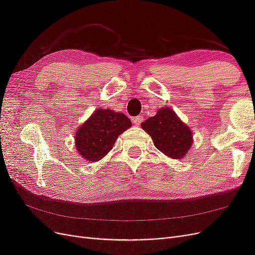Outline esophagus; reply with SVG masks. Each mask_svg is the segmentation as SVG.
Returning <instances> with one entry per match:
<instances>
[{
  "label": "esophagus",
  "mask_w": 255,
  "mask_h": 255,
  "mask_svg": "<svg viewBox=\"0 0 255 255\" xmlns=\"http://www.w3.org/2000/svg\"><path fill=\"white\" fill-rule=\"evenodd\" d=\"M143 121V116H137V117L133 118V123L135 126H140V123Z\"/></svg>",
  "instance_id": "esophagus-1"
}]
</instances>
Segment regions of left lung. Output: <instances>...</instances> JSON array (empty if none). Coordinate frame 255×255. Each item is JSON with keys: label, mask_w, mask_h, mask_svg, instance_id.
Wrapping results in <instances>:
<instances>
[{"label": "left lung", "mask_w": 255, "mask_h": 255, "mask_svg": "<svg viewBox=\"0 0 255 255\" xmlns=\"http://www.w3.org/2000/svg\"><path fill=\"white\" fill-rule=\"evenodd\" d=\"M141 128L151 136L154 145L173 159L184 157L192 144L191 130L169 107L158 110L154 117L141 123Z\"/></svg>", "instance_id": "8db88e82"}]
</instances>
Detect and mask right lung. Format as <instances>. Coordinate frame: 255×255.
<instances>
[{
  "label": "right lung",
  "instance_id": "right-lung-1",
  "mask_svg": "<svg viewBox=\"0 0 255 255\" xmlns=\"http://www.w3.org/2000/svg\"><path fill=\"white\" fill-rule=\"evenodd\" d=\"M132 122L125 114L112 110H97L75 133V145L80 155L89 163L103 158L120 134Z\"/></svg>",
  "mask_w": 255,
  "mask_h": 255
}]
</instances>
